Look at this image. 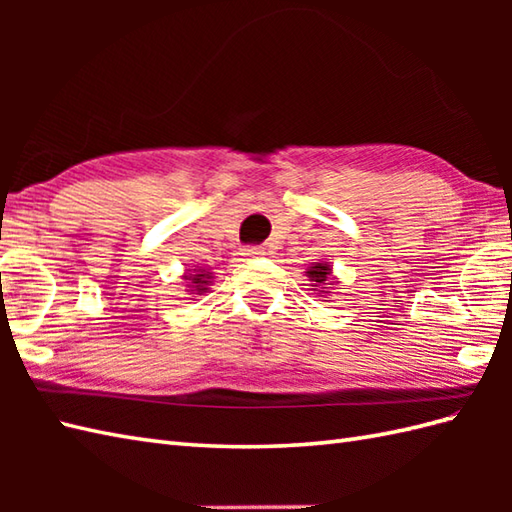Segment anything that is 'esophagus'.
<instances>
[{
    "mask_svg": "<svg viewBox=\"0 0 512 512\" xmlns=\"http://www.w3.org/2000/svg\"><path fill=\"white\" fill-rule=\"evenodd\" d=\"M242 255L244 257H259V255H264V250L259 248V246H244L242 248Z\"/></svg>",
    "mask_w": 512,
    "mask_h": 512,
    "instance_id": "esophagus-1",
    "label": "esophagus"
}]
</instances>
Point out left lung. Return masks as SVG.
<instances>
[{
    "mask_svg": "<svg viewBox=\"0 0 512 512\" xmlns=\"http://www.w3.org/2000/svg\"><path fill=\"white\" fill-rule=\"evenodd\" d=\"M308 275H310L312 281H317V284H323V281L328 279V275H330V268H328V264H317V266H312L308 270Z\"/></svg>",
    "mask_w": 512,
    "mask_h": 512,
    "instance_id": "left-lung-1",
    "label": "left lung"
}]
</instances>
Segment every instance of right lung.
<instances>
[{"label":"right lung","mask_w":512,"mask_h":512,"mask_svg":"<svg viewBox=\"0 0 512 512\" xmlns=\"http://www.w3.org/2000/svg\"><path fill=\"white\" fill-rule=\"evenodd\" d=\"M184 279H187L189 288H195V290L204 292L206 286H209V281H211V273H204V270H195L193 275H187Z\"/></svg>","instance_id":"1"}]
</instances>
